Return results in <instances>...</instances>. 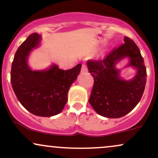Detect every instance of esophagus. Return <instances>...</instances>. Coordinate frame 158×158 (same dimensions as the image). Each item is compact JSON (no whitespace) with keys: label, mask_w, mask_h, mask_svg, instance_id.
I'll return each instance as SVG.
<instances>
[{"label":"esophagus","mask_w":158,"mask_h":158,"mask_svg":"<svg viewBox=\"0 0 158 158\" xmlns=\"http://www.w3.org/2000/svg\"><path fill=\"white\" fill-rule=\"evenodd\" d=\"M87 70H88V68H87L86 64H82V65H81V72H87Z\"/></svg>","instance_id":"1"}]
</instances>
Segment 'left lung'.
Segmentation results:
<instances>
[{"instance_id": "obj_1", "label": "left lung", "mask_w": 158, "mask_h": 158, "mask_svg": "<svg viewBox=\"0 0 158 158\" xmlns=\"http://www.w3.org/2000/svg\"><path fill=\"white\" fill-rule=\"evenodd\" d=\"M124 44L114 49L103 60L88 61V71L94 79L89 103L98 114L107 118H119L131 111L138 104L144 92L146 69L137 44L128 37ZM127 57L128 64L136 74L126 81L120 77L116 64Z\"/></svg>"}]
</instances>
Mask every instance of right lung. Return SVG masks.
Instances as JSON below:
<instances>
[{
    "instance_id": "add662e5",
    "label": "right lung",
    "mask_w": 158,
    "mask_h": 158,
    "mask_svg": "<svg viewBox=\"0 0 158 158\" xmlns=\"http://www.w3.org/2000/svg\"><path fill=\"white\" fill-rule=\"evenodd\" d=\"M41 36L32 33L21 44L14 56L11 84L16 97L30 113L39 117H52L61 113L68 101V93L77 80L81 64L68 70L52 64L44 70H32L28 58L41 44Z\"/></svg>"
}]
</instances>
